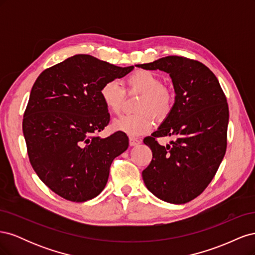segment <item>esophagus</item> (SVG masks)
Here are the masks:
<instances>
[{"label": "esophagus", "mask_w": 255, "mask_h": 255, "mask_svg": "<svg viewBox=\"0 0 255 255\" xmlns=\"http://www.w3.org/2000/svg\"><path fill=\"white\" fill-rule=\"evenodd\" d=\"M141 142V140H139V139H137V138H133V137H130L129 138V145L130 146H135V145H138Z\"/></svg>", "instance_id": "obj_1"}]
</instances>
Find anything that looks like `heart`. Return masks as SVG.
<instances>
[{"mask_svg":"<svg viewBox=\"0 0 255 255\" xmlns=\"http://www.w3.org/2000/svg\"><path fill=\"white\" fill-rule=\"evenodd\" d=\"M127 85L128 90L141 94L137 104V111L133 115H122L112 122V128L128 136H139L148 133L153 128V117L163 119L170 114L173 106V96L164 88L163 81L155 73L138 70L130 74ZM100 97L105 107L113 114H118L125 100V89L116 80L103 83L100 88Z\"/></svg>","mask_w":255,"mask_h":255,"instance_id":"1","label":"heart"}]
</instances>
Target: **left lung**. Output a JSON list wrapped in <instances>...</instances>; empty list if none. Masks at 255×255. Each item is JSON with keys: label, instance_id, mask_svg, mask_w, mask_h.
<instances>
[{"label": "left lung", "instance_id": "8db88e82", "mask_svg": "<svg viewBox=\"0 0 255 255\" xmlns=\"http://www.w3.org/2000/svg\"><path fill=\"white\" fill-rule=\"evenodd\" d=\"M136 67L168 73L175 92L170 114L143 139L153 154L142 171L144 185L165 202L187 203L207 187L226 154L227 98L215 74L197 60L166 56ZM165 135L175 139L166 146L155 140Z\"/></svg>", "mask_w": 255, "mask_h": 255}]
</instances>
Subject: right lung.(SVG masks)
I'll return each instance as SVG.
<instances>
[{
    "label": "right lung",
    "instance_id": "obj_1",
    "mask_svg": "<svg viewBox=\"0 0 255 255\" xmlns=\"http://www.w3.org/2000/svg\"><path fill=\"white\" fill-rule=\"evenodd\" d=\"M133 69L78 54L37 78L23 118V135L30 165L58 196L85 202L106 186L113 160L128 149V138L122 132L98 136L110 121L100 88Z\"/></svg>",
    "mask_w": 255,
    "mask_h": 255
}]
</instances>
